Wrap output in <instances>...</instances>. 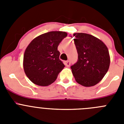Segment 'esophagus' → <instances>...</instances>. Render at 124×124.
<instances>
[{
    "label": "esophagus",
    "mask_w": 124,
    "mask_h": 124,
    "mask_svg": "<svg viewBox=\"0 0 124 124\" xmlns=\"http://www.w3.org/2000/svg\"><path fill=\"white\" fill-rule=\"evenodd\" d=\"M64 64H65L67 67H69L70 66V64H71V63H70V61H64Z\"/></svg>",
    "instance_id": "1"
}]
</instances>
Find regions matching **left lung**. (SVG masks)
Wrapping results in <instances>:
<instances>
[{"mask_svg": "<svg viewBox=\"0 0 124 124\" xmlns=\"http://www.w3.org/2000/svg\"><path fill=\"white\" fill-rule=\"evenodd\" d=\"M73 35L78 60L71 69L76 81L86 87L94 86L109 70V50L101 40L91 35L76 33Z\"/></svg>", "mask_w": 124, "mask_h": 124, "instance_id": "1", "label": "left lung"}]
</instances>
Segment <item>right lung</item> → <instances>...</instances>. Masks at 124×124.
<instances>
[{"label":"right lung","mask_w":124,"mask_h":124,"mask_svg":"<svg viewBox=\"0 0 124 124\" xmlns=\"http://www.w3.org/2000/svg\"><path fill=\"white\" fill-rule=\"evenodd\" d=\"M67 36L64 31H50L34 38L23 55L25 74L34 84L46 86L55 81L65 66L59 59L58 46Z\"/></svg>","instance_id":"right-lung-1"}]
</instances>
